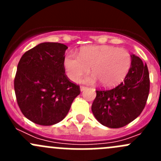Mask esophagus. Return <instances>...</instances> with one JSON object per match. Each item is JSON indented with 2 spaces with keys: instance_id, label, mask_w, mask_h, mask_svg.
<instances>
[{
  "instance_id": "34e87169",
  "label": "esophagus",
  "mask_w": 161,
  "mask_h": 161,
  "mask_svg": "<svg viewBox=\"0 0 161 161\" xmlns=\"http://www.w3.org/2000/svg\"><path fill=\"white\" fill-rule=\"evenodd\" d=\"M86 88H87V87L83 86H80V90H81V91H84Z\"/></svg>"
}]
</instances>
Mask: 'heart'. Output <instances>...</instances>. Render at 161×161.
Listing matches in <instances>:
<instances>
[{"instance_id": "b5f03b06", "label": "heart", "mask_w": 161, "mask_h": 161, "mask_svg": "<svg viewBox=\"0 0 161 161\" xmlns=\"http://www.w3.org/2000/svg\"><path fill=\"white\" fill-rule=\"evenodd\" d=\"M131 64L130 53L126 50L109 45L90 46L82 48L79 56L68 53L64 59V66L68 77L78 82L90 71V77L86 82L98 80L104 87L119 84L125 78Z\"/></svg>"}]
</instances>
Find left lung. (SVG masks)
<instances>
[{
  "instance_id": "left-lung-1",
  "label": "left lung",
  "mask_w": 161,
  "mask_h": 161,
  "mask_svg": "<svg viewBox=\"0 0 161 161\" xmlns=\"http://www.w3.org/2000/svg\"><path fill=\"white\" fill-rule=\"evenodd\" d=\"M131 64L124 81L110 90H97L92 111L97 121L111 129L124 127L143 111L150 92L147 64L132 54Z\"/></svg>"
}]
</instances>
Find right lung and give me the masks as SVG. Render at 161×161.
I'll return each instance as SVG.
<instances>
[{
  "label": "right lung",
  "mask_w": 161,
  "mask_h": 161,
  "mask_svg": "<svg viewBox=\"0 0 161 161\" xmlns=\"http://www.w3.org/2000/svg\"><path fill=\"white\" fill-rule=\"evenodd\" d=\"M67 49L62 43H40L25 52L18 64L14 81L18 105L36 124L52 125L62 121L80 94L79 86L65 74Z\"/></svg>",
  "instance_id": "obj_1"
}]
</instances>
